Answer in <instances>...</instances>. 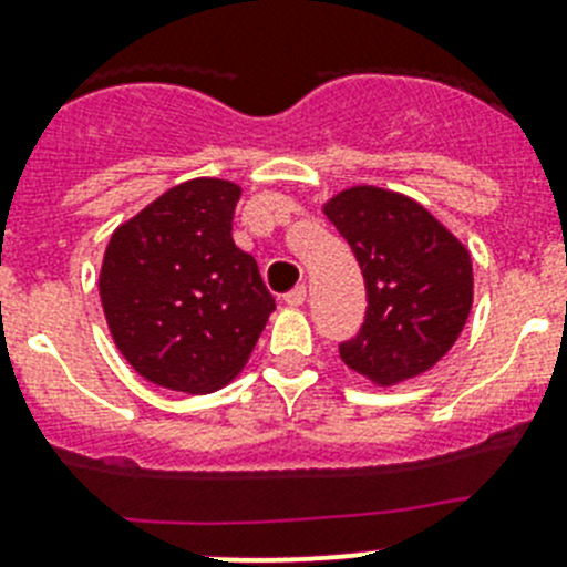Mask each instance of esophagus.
Wrapping results in <instances>:
<instances>
[{
	"instance_id": "34e87169",
	"label": "esophagus",
	"mask_w": 567,
	"mask_h": 567,
	"mask_svg": "<svg viewBox=\"0 0 567 567\" xmlns=\"http://www.w3.org/2000/svg\"><path fill=\"white\" fill-rule=\"evenodd\" d=\"M287 306H292V309H298V306H303L306 303V287H298V289H292V292H287Z\"/></svg>"
}]
</instances>
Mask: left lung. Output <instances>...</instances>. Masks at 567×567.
<instances>
[{
    "label": "left lung",
    "mask_w": 567,
    "mask_h": 567,
    "mask_svg": "<svg viewBox=\"0 0 567 567\" xmlns=\"http://www.w3.org/2000/svg\"><path fill=\"white\" fill-rule=\"evenodd\" d=\"M322 212L348 239L368 287L364 326L339 344L342 361L375 386L429 373L471 315L467 247L417 199L381 186L342 188Z\"/></svg>",
    "instance_id": "left-lung-1"
}]
</instances>
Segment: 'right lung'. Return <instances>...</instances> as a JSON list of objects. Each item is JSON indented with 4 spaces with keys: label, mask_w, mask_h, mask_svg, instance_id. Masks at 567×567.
<instances>
[{
    "label": "right lung",
    "mask_w": 567,
    "mask_h": 567,
    "mask_svg": "<svg viewBox=\"0 0 567 567\" xmlns=\"http://www.w3.org/2000/svg\"><path fill=\"white\" fill-rule=\"evenodd\" d=\"M241 186L194 177L113 230L100 300L118 353L150 384L206 395L241 373L275 298L234 245Z\"/></svg>",
    "instance_id": "1"
}]
</instances>
